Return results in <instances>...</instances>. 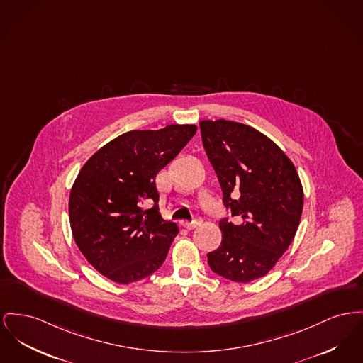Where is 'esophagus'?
<instances>
[{"label":"esophagus","instance_id":"esophagus-1","mask_svg":"<svg viewBox=\"0 0 363 363\" xmlns=\"http://www.w3.org/2000/svg\"><path fill=\"white\" fill-rule=\"evenodd\" d=\"M200 225H201V218H196L193 222H184V223H182V226H184L185 229H188V230L196 229V228L200 226Z\"/></svg>","mask_w":363,"mask_h":363}]
</instances>
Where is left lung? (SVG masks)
<instances>
[{"label": "left lung", "mask_w": 363, "mask_h": 363, "mask_svg": "<svg viewBox=\"0 0 363 363\" xmlns=\"http://www.w3.org/2000/svg\"><path fill=\"white\" fill-rule=\"evenodd\" d=\"M201 140L223 203L222 242L207 254L213 273L235 282L266 276L298 232L304 193L292 160L274 141L238 122L201 121Z\"/></svg>", "instance_id": "1"}]
</instances>
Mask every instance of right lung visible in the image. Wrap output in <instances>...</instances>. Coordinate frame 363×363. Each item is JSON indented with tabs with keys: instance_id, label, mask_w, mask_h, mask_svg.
<instances>
[{
	"instance_id": "add662e5",
	"label": "right lung",
	"mask_w": 363,
	"mask_h": 363,
	"mask_svg": "<svg viewBox=\"0 0 363 363\" xmlns=\"http://www.w3.org/2000/svg\"><path fill=\"white\" fill-rule=\"evenodd\" d=\"M196 125L131 130L93 153L68 200L75 244L104 277L131 284L166 260L178 226L159 213L155 178L189 143ZM153 201L150 211L143 204Z\"/></svg>"
}]
</instances>
